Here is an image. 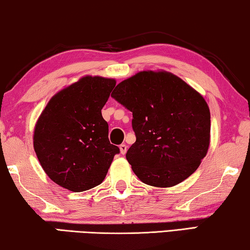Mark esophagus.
<instances>
[{
	"label": "esophagus",
	"instance_id": "obj_1",
	"mask_svg": "<svg viewBox=\"0 0 250 250\" xmlns=\"http://www.w3.org/2000/svg\"><path fill=\"white\" fill-rule=\"evenodd\" d=\"M119 150H121L122 154H125L126 152H127V146H126V144H121V146H119Z\"/></svg>",
	"mask_w": 250,
	"mask_h": 250
}]
</instances>
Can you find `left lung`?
Wrapping results in <instances>:
<instances>
[{"label": "left lung", "mask_w": 250, "mask_h": 250, "mask_svg": "<svg viewBox=\"0 0 250 250\" xmlns=\"http://www.w3.org/2000/svg\"><path fill=\"white\" fill-rule=\"evenodd\" d=\"M111 97L133 113L136 141L126 159L141 182L171 187L188 178L208 153L211 115L205 99L166 71H142Z\"/></svg>", "instance_id": "obj_1"}]
</instances>
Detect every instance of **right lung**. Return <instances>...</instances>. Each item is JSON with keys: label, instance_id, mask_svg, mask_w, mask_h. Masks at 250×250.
Instances as JSON below:
<instances>
[{"label": "right lung", "instance_id": "add662e5", "mask_svg": "<svg viewBox=\"0 0 250 250\" xmlns=\"http://www.w3.org/2000/svg\"><path fill=\"white\" fill-rule=\"evenodd\" d=\"M115 79L81 78L48 101L34 132V149L47 176L71 191L103 183L118 146L110 144L101 109Z\"/></svg>", "mask_w": 250, "mask_h": 250}]
</instances>
